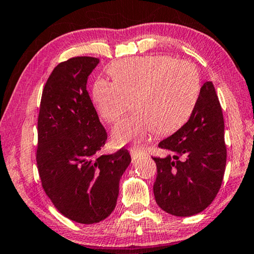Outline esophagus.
Returning <instances> with one entry per match:
<instances>
[{
	"label": "esophagus",
	"mask_w": 254,
	"mask_h": 254,
	"mask_svg": "<svg viewBox=\"0 0 254 254\" xmlns=\"http://www.w3.org/2000/svg\"><path fill=\"white\" fill-rule=\"evenodd\" d=\"M130 156H131V159L136 160V159H138V158L143 157V153L139 152V151H133V150H131V151H130Z\"/></svg>",
	"instance_id": "esophagus-1"
}]
</instances>
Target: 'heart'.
<instances>
[{
	"label": "heart",
	"instance_id": "b5f03b06",
	"mask_svg": "<svg viewBox=\"0 0 254 254\" xmlns=\"http://www.w3.org/2000/svg\"><path fill=\"white\" fill-rule=\"evenodd\" d=\"M113 81L97 79L93 101L106 123L115 124L130 106L134 113L113 128V141L142 146L157 133L171 134L187 123L200 91L196 66L164 55L131 57L109 68Z\"/></svg>",
	"mask_w": 254,
	"mask_h": 254
}]
</instances>
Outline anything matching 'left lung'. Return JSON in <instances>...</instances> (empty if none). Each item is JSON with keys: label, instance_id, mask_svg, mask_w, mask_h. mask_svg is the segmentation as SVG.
<instances>
[{"label": "left lung", "instance_id": "8db88e82", "mask_svg": "<svg viewBox=\"0 0 254 254\" xmlns=\"http://www.w3.org/2000/svg\"><path fill=\"white\" fill-rule=\"evenodd\" d=\"M158 146L170 152L165 158L152 157L158 206L176 216L204 211L221 188L227 161L225 121L211 81L200 88L189 120Z\"/></svg>", "mask_w": 254, "mask_h": 254}]
</instances>
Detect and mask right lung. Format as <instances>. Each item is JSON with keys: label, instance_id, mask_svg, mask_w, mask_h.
Instances as JSON below:
<instances>
[{"label": "right lung", "instance_id": "obj_1", "mask_svg": "<svg viewBox=\"0 0 254 254\" xmlns=\"http://www.w3.org/2000/svg\"><path fill=\"white\" fill-rule=\"evenodd\" d=\"M98 63V58L81 56L58 64L43 88L38 117L36 165L42 188L62 214L83 225L111 214L120 178L130 163L124 148L100 153L108 134L86 86Z\"/></svg>", "mask_w": 254, "mask_h": 254}]
</instances>
